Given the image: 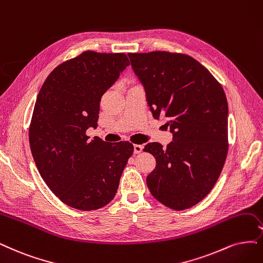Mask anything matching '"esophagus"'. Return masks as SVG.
Returning a JSON list of instances; mask_svg holds the SVG:
<instances>
[{
	"label": "esophagus",
	"mask_w": 263,
	"mask_h": 263,
	"mask_svg": "<svg viewBox=\"0 0 263 263\" xmlns=\"http://www.w3.org/2000/svg\"><path fill=\"white\" fill-rule=\"evenodd\" d=\"M133 147H134V153L135 154H140L143 151V145H140V144H135Z\"/></svg>",
	"instance_id": "34e87169"
}]
</instances>
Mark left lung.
Instances as JSON below:
<instances>
[{"label": "left lung", "mask_w": 263, "mask_h": 263, "mask_svg": "<svg viewBox=\"0 0 263 263\" xmlns=\"http://www.w3.org/2000/svg\"><path fill=\"white\" fill-rule=\"evenodd\" d=\"M155 119L166 118L173 134L163 148L153 142L144 152L156 159L146 178L162 205L184 210L215 186L228 154V101L221 84L193 57L170 52L129 53Z\"/></svg>", "instance_id": "1"}]
</instances>
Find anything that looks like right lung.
<instances>
[{"label": "right lung", "mask_w": 263, "mask_h": 263, "mask_svg": "<svg viewBox=\"0 0 263 263\" xmlns=\"http://www.w3.org/2000/svg\"><path fill=\"white\" fill-rule=\"evenodd\" d=\"M130 62L123 53L85 51L58 65L37 94L29 128L35 166L46 185L71 208L90 211L110 202L133 154L130 142L89 140L103 94Z\"/></svg>", "instance_id": "right-lung-1"}]
</instances>
